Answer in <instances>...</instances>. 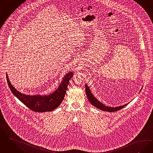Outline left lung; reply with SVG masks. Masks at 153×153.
Here are the masks:
<instances>
[{"label": "left lung", "instance_id": "obj_1", "mask_svg": "<svg viewBox=\"0 0 153 153\" xmlns=\"http://www.w3.org/2000/svg\"><path fill=\"white\" fill-rule=\"evenodd\" d=\"M85 92L87 98L89 102L92 104V105L94 106L95 107L97 108L100 109V110H104V111H109V112H113V111H116L117 110H120L126 106L127 104H125L124 105L122 106H120L118 107H109L106 106L103 104H102L101 102H100L98 100H97L96 98L94 97V96L92 94V93L91 92L89 86L85 84Z\"/></svg>", "mask_w": 153, "mask_h": 153}]
</instances>
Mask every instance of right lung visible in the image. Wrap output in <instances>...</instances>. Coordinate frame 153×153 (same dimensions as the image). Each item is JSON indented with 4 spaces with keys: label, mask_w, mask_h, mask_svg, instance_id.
I'll return each mask as SVG.
<instances>
[{
    "label": "right lung",
    "mask_w": 153,
    "mask_h": 153,
    "mask_svg": "<svg viewBox=\"0 0 153 153\" xmlns=\"http://www.w3.org/2000/svg\"><path fill=\"white\" fill-rule=\"evenodd\" d=\"M73 75V72H69L67 74V75L64 76L59 88L53 93L45 96L23 94L18 92L11 85L7 74L6 77L8 85L11 92L21 102L32 111L36 112H45L51 111L60 105L66 93L69 79L72 77Z\"/></svg>",
    "instance_id": "obj_1"
}]
</instances>
